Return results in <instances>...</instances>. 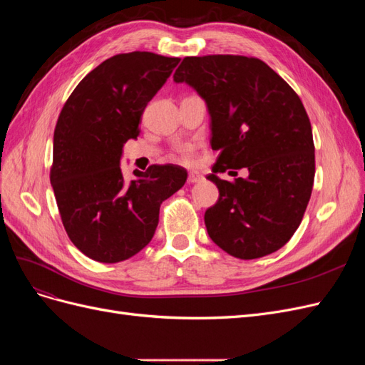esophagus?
I'll list each match as a JSON object with an SVG mask.
<instances>
[{
    "label": "esophagus",
    "mask_w": 365,
    "mask_h": 365,
    "mask_svg": "<svg viewBox=\"0 0 365 365\" xmlns=\"http://www.w3.org/2000/svg\"><path fill=\"white\" fill-rule=\"evenodd\" d=\"M202 178H204V176H202L201 173L190 172V173H189V178H187V181H189V184H195V182L202 181Z\"/></svg>",
    "instance_id": "1"
}]
</instances>
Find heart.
I'll use <instances>...</instances> for the list:
<instances>
[{
  "instance_id": "b5f03b06",
  "label": "heart",
  "mask_w": 365,
  "mask_h": 365,
  "mask_svg": "<svg viewBox=\"0 0 365 365\" xmlns=\"http://www.w3.org/2000/svg\"><path fill=\"white\" fill-rule=\"evenodd\" d=\"M190 157H192V148L190 146H185L182 149V158L184 160H190Z\"/></svg>"
}]
</instances>
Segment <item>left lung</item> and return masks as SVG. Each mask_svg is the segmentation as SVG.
<instances>
[{
  "label": "left lung",
  "mask_w": 365,
  "mask_h": 365,
  "mask_svg": "<svg viewBox=\"0 0 365 365\" xmlns=\"http://www.w3.org/2000/svg\"><path fill=\"white\" fill-rule=\"evenodd\" d=\"M173 81L192 86L212 118L210 143L219 157L207 180L217 185L219 200L204 216L210 239L244 260L280 250L302 222L315 176L312 128L300 97L263 61L233 54L184 58ZM242 167L247 179L217 176Z\"/></svg>",
  "instance_id": "8db88e82"
}]
</instances>
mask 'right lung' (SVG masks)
Wrapping results in <instances>:
<instances>
[{"instance_id": "right-lung-1", "label": "right lung", "mask_w": 365, "mask_h": 365, "mask_svg": "<svg viewBox=\"0 0 365 365\" xmlns=\"http://www.w3.org/2000/svg\"><path fill=\"white\" fill-rule=\"evenodd\" d=\"M178 58L117 54L88 73L63 105L53 137L50 181L62 224L86 257L117 263L152 240L160 205L187 181L181 165L153 164L126 181L123 145L137 140L148 103Z\"/></svg>"}]
</instances>
